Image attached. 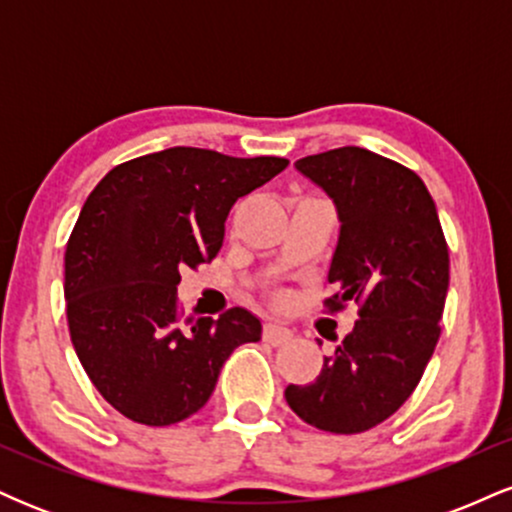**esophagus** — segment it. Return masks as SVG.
<instances>
[{"instance_id":"obj_1","label":"esophagus","mask_w":512,"mask_h":512,"mask_svg":"<svg viewBox=\"0 0 512 512\" xmlns=\"http://www.w3.org/2000/svg\"><path fill=\"white\" fill-rule=\"evenodd\" d=\"M291 337H293V332L289 330V327L274 325V322H267V325H264V342H269L272 346L286 344Z\"/></svg>"}]
</instances>
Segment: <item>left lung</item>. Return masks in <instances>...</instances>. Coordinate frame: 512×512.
<instances>
[{"mask_svg":"<svg viewBox=\"0 0 512 512\" xmlns=\"http://www.w3.org/2000/svg\"><path fill=\"white\" fill-rule=\"evenodd\" d=\"M296 168L332 197L342 223L327 310L354 301L358 320L315 383L289 385L284 397L320 431L363 433L407 402L431 361L450 284L448 243L424 180L402 163L342 146Z\"/></svg>","mask_w":512,"mask_h":512,"instance_id":"1","label":"left lung"}]
</instances>
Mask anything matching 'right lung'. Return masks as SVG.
<instances>
[{"label":"right lung","instance_id":"obj_1","mask_svg":"<svg viewBox=\"0 0 512 512\" xmlns=\"http://www.w3.org/2000/svg\"><path fill=\"white\" fill-rule=\"evenodd\" d=\"M286 166L173 146L120 163L88 195L64 252L69 337L122 416L185 421L209 402L233 349L260 342L245 308L180 320V269L214 260L233 204Z\"/></svg>","mask_w":512,"mask_h":512}]
</instances>
